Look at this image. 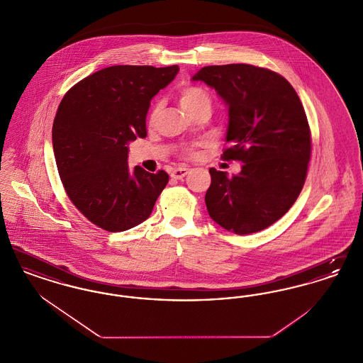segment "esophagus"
Instances as JSON below:
<instances>
[{
  "instance_id": "esophagus-1",
  "label": "esophagus",
  "mask_w": 363,
  "mask_h": 363,
  "mask_svg": "<svg viewBox=\"0 0 363 363\" xmlns=\"http://www.w3.org/2000/svg\"><path fill=\"white\" fill-rule=\"evenodd\" d=\"M189 173V169L188 167H177V169H174L173 173H172V177L175 178V179H182L186 174Z\"/></svg>"
}]
</instances>
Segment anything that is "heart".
Masks as SVG:
<instances>
[{
	"instance_id": "1",
	"label": "heart",
	"mask_w": 363,
	"mask_h": 363,
	"mask_svg": "<svg viewBox=\"0 0 363 363\" xmlns=\"http://www.w3.org/2000/svg\"><path fill=\"white\" fill-rule=\"evenodd\" d=\"M178 101H179L181 107H182L185 111L189 113L194 107H197V106H200V104H209V96H208L207 92H206L203 88H200V86H186L179 89V92H178ZM157 114H159V104H156L155 107H154L150 120L154 121L156 117H157ZM185 155L191 157V156H194V151L186 150Z\"/></svg>"
}]
</instances>
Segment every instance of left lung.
I'll list each match as a JSON object with an SVG mask.
<instances>
[{
    "label": "left lung",
    "mask_w": 363,
    "mask_h": 363,
    "mask_svg": "<svg viewBox=\"0 0 363 363\" xmlns=\"http://www.w3.org/2000/svg\"><path fill=\"white\" fill-rule=\"evenodd\" d=\"M191 80L215 88L228 108L225 160L241 173L209 169L206 194L213 222L238 235L279 220L303 188L311 160V129L293 86L277 72L247 64L212 65Z\"/></svg>",
    "instance_id": "8db88e82"
}]
</instances>
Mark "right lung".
<instances>
[{
	"label": "right lung",
	"instance_id": "1",
	"mask_svg": "<svg viewBox=\"0 0 363 363\" xmlns=\"http://www.w3.org/2000/svg\"><path fill=\"white\" fill-rule=\"evenodd\" d=\"M178 65H116L70 88L52 123V150L62 185L89 222L120 233L150 218L169 174L129 169V143L147 136L145 118L156 94Z\"/></svg>",
	"mask_w": 363,
	"mask_h": 363
}]
</instances>
